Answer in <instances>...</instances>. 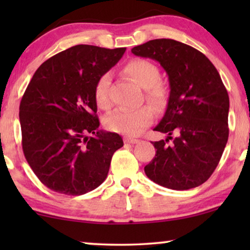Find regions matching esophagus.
Listing matches in <instances>:
<instances>
[{"mask_svg":"<svg viewBox=\"0 0 250 250\" xmlns=\"http://www.w3.org/2000/svg\"><path fill=\"white\" fill-rule=\"evenodd\" d=\"M125 143H131V145H134V143H138L139 140L138 139H133V138H125L124 139Z\"/></svg>","mask_w":250,"mask_h":250,"instance_id":"34e87169","label":"esophagus"}]
</instances>
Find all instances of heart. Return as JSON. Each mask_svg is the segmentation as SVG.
I'll use <instances>...</instances> for the list:
<instances>
[{
    "instance_id": "heart-1",
    "label": "heart",
    "mask_w": 250,
    "mask_h": 250,
    "mask_svg": "<svg viewBox=\"0 0 250 250\" xmlns=\"http://www.w3.org/2000/svg\"><path fill=\"white\" fill-rule=\"evenodd\" d=\"M124 73L136 84L145 88V98L155 109L165 107L168 99V88L160 78V70L151 61L146 59L129 60L124 66ZM110 76L108 74L99 77L94 86V100L100 109L110 108ZM153 121L152 109L145 105L134 110H116L105 119V126L111 131L125 135H138Z\"/></svg>"
}]
</instances>
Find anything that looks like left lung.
<instances>
[{
	"instance_id": "1",
	"label": "left lung",
	"mask_w": 250,
	"mask_h": 250,
	"mask_svg": "<svg viewBox=\"0 0 250 250\" xmlns=\"http://www.w3.org/2000/svg\"><path fill=\"white\" fill-rule=\"evenodd\" d=\"M132 53L158 61L169 80L166 112L153 128L168 136L153 142L146 176L173 190L199 187L217 167L229 138L230 101L220 74L204 53L174 40L149 41Z\"/></svg>"
}]
</instances>
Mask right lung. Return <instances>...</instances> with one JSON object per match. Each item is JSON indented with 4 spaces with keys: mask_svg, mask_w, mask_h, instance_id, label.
Masks as SVG:
<instances>
[{
    "mask_svg": "<svg viewBox=\"0 0 250 250\" xmlns=\"http://www.w3.org/2000/svg\"><path fill=\"white\" fill-rule=\"evenodd\" d=\"M125 50L71 46L44 61L30 80L19 107L22 151L52 191L81 196L94 190L124 145L117 133L99 129L94 86Z\"/></svg>",
    "mask_w": 250,
    "mask_h": 250,
    "instance_id": "obj_1",
    "label": "right lung"
}]
</instances>
